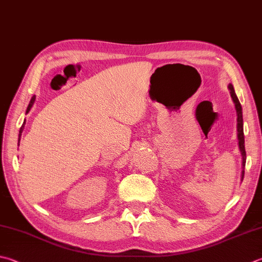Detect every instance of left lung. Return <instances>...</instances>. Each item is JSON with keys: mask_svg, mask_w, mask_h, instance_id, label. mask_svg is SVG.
I'll return each instance as SVG.
<instances>
[{"mask_svg": "<svg viewBox=\"0 0 262 262\" xmlns=\"http://www.w3.org/2000/svg\"><path fill=\"white\" fill-rule=\"evenodd\" d=\"M228 89L230 91V96L233 98V101L235 103L236 113H237V138H238V146L242 157H243V162H242V165H243V171H242V180L244 178V166L246 162V152H245V146H244V131H243V115H242V106L239 103V100L237 96H236L234 86L229 84Z\"/></svg>", "mask_w": 262, "mask_h": 262, "instance_id": "left-lung-1", "label": "left lung"}]
</instances>
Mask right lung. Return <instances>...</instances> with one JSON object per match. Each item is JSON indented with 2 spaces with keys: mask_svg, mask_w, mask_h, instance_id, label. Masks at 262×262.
I'll return each mask as SVG.
<instances>
[{
  "mask_svg": "<svg viewBox=\"0 0 262 262\" xmlns=\"http://www.w3.org/2000/svg\"><path fill=\"white\" fill-rule=\"evenodd\" d=\"M34 101H35V97H33L32 99H31V102H29V105H28V107H27L26 113H28L29 111H31V108H32V106H33ZM24 126H25V122H24V124H23L21 127H20V131H19V139H18V142L20 141V137H21V133H23V131H24ZM18 145H19V144H18Z\"/></svg>",
  "mask_w": 262,
  "mask_h": 262,
  "instance_id": "1",
  "label": "right lung"
}]
</instances>
